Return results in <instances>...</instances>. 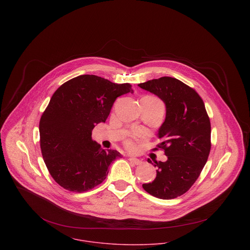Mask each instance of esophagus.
<instances>
[{"mask_svg": "<svg viewBox=\"0 0 250 250\" xmlns=\"http://www.w3.org/2000/svg\"><path fill=\"white\" fill-rule=\"evenodd\" d=\"M129 161H130L132 164L136 165V166H139V165H142V164H143L142 160H139V159H137V158H133V157L129 158Z\"/></svg>", "mask_w": 250, "mask_h": 250, "instance_id": "obj_1", "label": "esophagus"}]
</instances>
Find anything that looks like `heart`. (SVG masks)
<instances>
[{"label": "heart", "instance_id": "heart-1", "mask_svg": "<svg viewBox=\"0 0 250 250\" xmlns=\"http://www.w3.org/2000/svg\"><path fill=\"white\" fill-rule=\"evenodd\" d=\"M151 100H153L154 102H156V103H158V104H161V105H163L162 104V102L159 100V99H157V98H155V97H151V96H148ZM127 147L129 148V149H131V150H133V149H135V143H133V142H128L127 143Z\"/></svg>", "mask_w": 250, "mask_h": 250}]
</instances>
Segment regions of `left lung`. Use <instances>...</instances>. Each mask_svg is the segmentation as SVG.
Masks as SVG:
<instances>
[{
    "mask_svg": "<svg viewBox=\"0 0 250 250\" xmlns=\"http://www.w3.org/2000/svg\"><path fill=\"white\" fill-rule=\"evenodd\" d=\"M158 96L166 105V119L158 131L166 162L148 163L157 167V176L143 188L161 199L184 194L201 173L211 150V124L197 92L171 77L138 84Z\"/></svg>",
    "mask_w": 250,
    "mask_h": 250,
    "instance_id": "8db88e82",
    "label": "left lung"
}]
</instances>
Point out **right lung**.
<instances>
[{"label":"right lung","mask_w":250,"mask_h":250,"mask_svg":"<svg viewBox=\"0 0 250 250\" xmlns=\"http://www.w3.org/2000/svg\"><path fill=\"white\" fill-rule=\"evenodd\" d=\"M133 93L130 83H114L95 75H81L53 94L39 122L40 148L54 180L65 189L87 191L107 178L108 167L122 155L91 139L105 123L117 97Z\"/></svg>","instance_id":"1"}]
</instances>
